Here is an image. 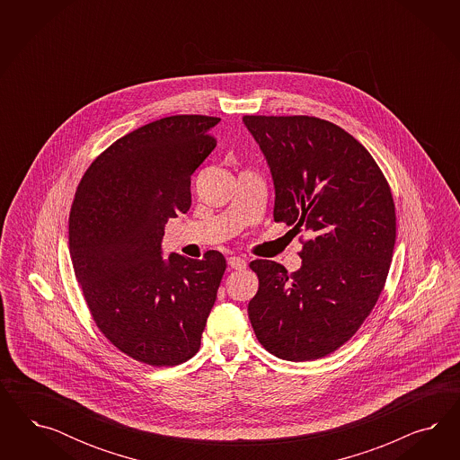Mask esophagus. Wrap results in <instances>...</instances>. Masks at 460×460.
I'll return each instance as SVG.
<instances>
[{
	"instance_id": "obj_1",
	"label": "esophagus",
	"mask_w": 460,
	"mask_h": 460,
	"mask_svg": "<svg viewBox=\"0 0 460 460\" xmlns=\"http://www.w3.org/2000/svg\"><path fill=\"white\" fill-rule=\"evenodd\" d=\"M227 265L231 266L233 270H244L246 268V260H243L239 256H231L227 260Z\"/></svg>"
}]
</instances>
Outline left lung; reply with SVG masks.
Listing matches in <instances>:
<instances>
[{
  "mask_svg": "<svg viewBox=\"0 0 460 460\" xmlns=\"http://www.w3.org/2000/svg\"><path fill=\"white\" fill-rule=\"evenodd\" d=\"M275 185L277 223L306 233L302 266L254 260L248 305L260 344L287 361H314L358 332L390 271L396 214L375 158L342 128L314 116H244Z\"/></svg>",
  "mask_w": 460,
  "mask_h": 460,
  "instance_id": "left-lung-1",
  "label": "left lung"
}]
</instances>
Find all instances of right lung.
Segmentation results:
<instances>
[{
  "mask_svg": "<svg viewBox=\"0 0 460 460\" xmlns=\"http://www.w3.org/2000/svg\"><path fill=\"white\" fill-rule=\"evenodd\" d=\"M219 121L179 114L128 133L87 168L70 209V260L93 319L150 366L195 356L223 279L219 251L162 258L165 224L190 209V177L216 148Z\"/></svg>",
  "mask_w": 460,
  "mask_h": 460,
  "instance_id": "add662e5",
  "label": "right lung"
}]
</instances>
